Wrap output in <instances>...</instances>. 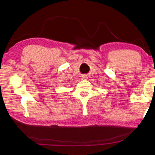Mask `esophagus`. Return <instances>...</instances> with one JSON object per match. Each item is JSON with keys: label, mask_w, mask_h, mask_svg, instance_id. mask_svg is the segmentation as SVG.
<instances>
[{"label": "esophagus", "mask_w": 155, "mask_h": 155, "mask_svg": "<svg viewBox=\"0 0 155 155\" xmlns=\"http://www.w3.org/2000/svg\"><path fill=\"white\" fill-rule=\"evenodd\" d=\"M82 78H83V79H86V78H87V76H82Z\"/></svg>", "instance_id": "1"}]
</instances>
